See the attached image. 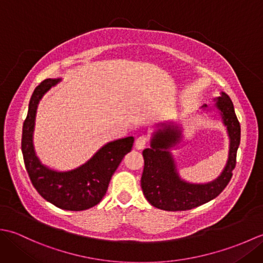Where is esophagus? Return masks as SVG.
Segmentation results:
<instances>
[{"instance_id": "34e87169", "label": "esophagus", "mask_w": 263, "mask_h": 263, "mask_svg": "<svg viewBox=\"0 0 263 263\" xmlns=\"http://www.w3.org/2000/svg\"><path fill=\"white\" fill-rule=\"evenodd\" d=\"M148 143V137L147 136H140L136 140V148L137 149H143Z\"/></svg>"}]
</instances>
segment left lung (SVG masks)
I'll list each match as a JSON object with an SVG mask.
<instances>
[{"mask_svg": "<svg viewBox=\"0 0 263 263\" xmlns=\"http://www.w3.org/2000/svg\"><path fill=\"white\" fill-rule=\"evenodd\" d=\"M203 107H206L204 105ZM216 107L230 136V155L224 171L215 181L206 184H191L182 181L177 174L174 159L168 149L181 140V128L174 124H161L155 133L150 148L143 150L141 187L150 204L166 211L193 209L218 197L230 183L236 165V154L241 141V125L234 105L225 92L217 98Z\"/></svg>", "mask_w": 263, "mask_h": 263, "instance_id": "1", "label": "left lung"}]
</instances>
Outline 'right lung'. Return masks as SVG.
Masks as SVG:
<instances>
[{
    "instance_id": "1",
    "label": "right lung",
    "mask_w": 263,
    "mask_h": 263,
    "mask_svg": "<svg viewBox=\"0 0 263 263\" xmlns=\"http://www.w3.org/2000/svg\"><path fill=\"white\" fill-rule=\"evenodd\" d=\"M61 79H46L36 87L22 126L21 150L33 187L58 208L81 211L102 201L108 184L123 157L131 152L135 138L127 137L108 142L86 164L69 172H57L44 166L33 150L32 133L39 100Z\"/></svg>"
}]
</instances>
